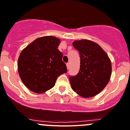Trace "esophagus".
<instances>
[{
    "instance_id": "1",
    "label": "esophagus",
    "mask_w": 130,
    "mask_h": 130,
    "mask_svg": "<svg viewBox=\"0 0 130 130\" xmlns=\"http://www.w3.org/2000/svg\"><path fill=\"white\" fill-rule=\"evenodd\" d=\"M66 65H67V69L69 70V68H70V65H69V63H67Z\"/></svg>"
}]
</instances>
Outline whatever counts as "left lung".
<instances>
[{
	"label": "left lung",
	"mask_w": 130,
	"mask_h": 130,
	"mask_svg": "<svg viewBox=\"0 0 130 130\" xmlns=\"http://www.w3.org/2000/svg\"><path fill=\"white\" fill-rule=\"evenodd\" d=\"M80 55V69L69 78L73 90L80 96L89 98L100 93L110 80L111 61L106 53L95 42L89 40L72 43Z\"/></svg>",
	"instance_id": "obj_1"
}]
</instances>
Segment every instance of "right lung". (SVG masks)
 <instances>
[{"instance_id": "obj_1", "label": "right lung", "mask_w": 130, "mask_h": 130, "mask_svg": "<svg viewBox=\"0 0 130 130\" xmlns=\"http://www.w3.org/2000/svg\"><path fill=\"white\" fill-rule=\"evenodd\" d=\"M60 40L53 36L37 39L20 53L18 70L26 88L36 93H44L55 86L58 77L67 72L58 50Z\"/></svg>"}]
</instances>
